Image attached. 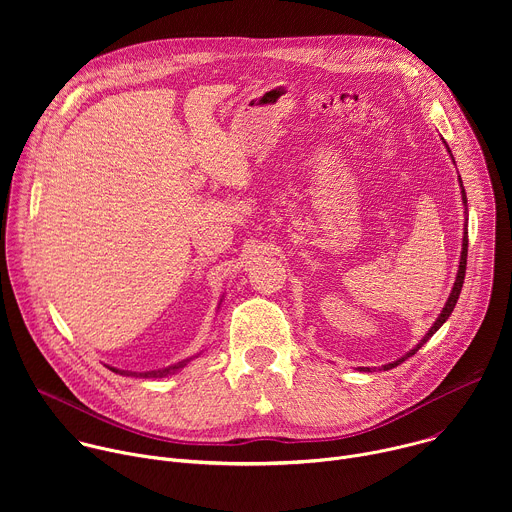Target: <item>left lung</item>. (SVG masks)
<instances>
[{"label":"left lung","mask_w":512,"mask_h":512,"mask_svg":"<svg viewBox=\"0 0 512 512\" xmlns=\"http://www.w3.org/2000/svg\"><path fill=\"white\" fill-rule=\"evenodd\" d=\"M446 143V141H444ZM446 148H448V143H446ZM448 152H450V156H452V150L448 148ZM454 160V158H452ZM460 186H462V178H460ZM462 200H464V206H466V192H464V186H462ZM466 257H468V233L464 231V239H462V255H460V267H458V275H456V281H454V287H452V294H450V298H448V302H446V306H444V310H442V314L437 316V320L433 322V326L429 328V332L421 338V342L413 348V350H409L405 356H401L399 360H395V362H389V364H385V371H389V369H395L397 364H401L405 358H409V356H413L437 330H440L442 326H444V322L450 318V314L454 312V308H456V302H458V298H460V291H462V285H464V275H466Z\"/></svg>","instance_id":"8db88e82"}]
</instances>
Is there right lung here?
<instances>
[{"mask_svg": "<svg viewBox=\"0 0 512 512\" xmlns=\"http://www.w3.org/2000/svg\"><path fill=\"white\" fill-rule=\"evenodd\" d=\"M188 362H190V358H186V360H180V362L172 364V367H166V369H158V371H145V373H131V371H119V369H113V367H109V369H111L113 373H119V375H125V377H143V379H162V377H168V375H172V373H176V371L184 369Z\"/></svg>", "mask_w": 512, "mask_h": 512, "instance_id": "obj_1", "label": "right lung"}]
</instances>
